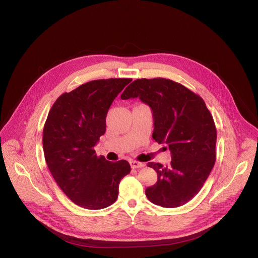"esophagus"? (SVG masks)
I'll use <instances>...</instances> for the list:
<instances>
[{
  "mask_svg": "<svg viewBox=\"0 0 258 258\" xmlns=\"http://www.w3.org/2000/svg\"><path fill=\"white\" fill-rule=\"evenodd\" d=\"M130 163H131L132 169H141V167L144 166V163L138 162V161H136V160H132Z\"/></svg>",
  "mask_w": 258,
  "mask_h": 258,
  "instance_id": "34e87169",
  "label": "esophagus"
}]
</instances>
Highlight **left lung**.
<instances>
[{
    "instance_id": "1",
    "label": "left lung",
    "mask_w": 258,
    "mask_h": 258,
    "mask_svg": "<svg viewBox=\"0 0 258 258\" xmlns=\"http://www.w3.org/2000/svg\"><path fill=\"white\" fill-rule=\"evenodd\" d=\"M131 98H139L152 108V137L165 143L172 155L169 166L148 164L158 179L145 195L163 208L185 205L198 194L216 160L217 133L210 110L203 98L164 78L132 82L121 95L122 100Z\"/></svg>"
}]
</instances>
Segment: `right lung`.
<instances>
[{
	"label": "right lung",
	"mask_w": 258,
	"mask_h": 258,
	"mask_svg": "<svg viewBox=\"0 0 258 258\" xmlns=\"http://www.w3.org/2000/svg\"><path fill=\"white\" fill-rule=\"evenodd\" d=\"M132 79L94 80L62 94L51 106L43 130L48 169L77 206L100 210L113 205L121 179L131 172L126 160L107 161L95 147L106 130L114 99Z\"/></svg>",
	"instance_id": "add662e5"
}]
</instances>
